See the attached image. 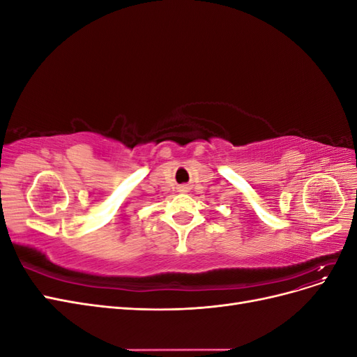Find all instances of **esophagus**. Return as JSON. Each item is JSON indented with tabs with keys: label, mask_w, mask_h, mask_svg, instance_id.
<instances>
[{
	"label": "esophagus",
	"mask_w": 357,
	"mask_h": 357,
	"mask_svg": "<svg viewBox=\"0 0 357 357\" xmlns=\"http://www.w3.org/2000/svg\"><path fill=\"white\" fill-rule=\"evenodd\" d=\"M185 189H186V188H185V186H183V188H181L180 190H181V192H185Z\"/></svg>",
	"instance_id": "obj_1"
}]
</instances>
